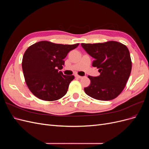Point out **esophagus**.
<instances>
[{
  "label": "esophagus",
  "mask_w": 149,
  "mask_h": 149,
  "mask_svg": "<svg viewBox=\"0 0 149 149\" xmlns=\"http://www.w3.org/2000/svg\"><path fill=\"white\" fill-rule=\"evenodd\" d=\"M75 77L80 79V78H82V76H79V75H78V74H76V75H75Z\"/></svg>",
  "instance_id": "1"
}]
</instances>
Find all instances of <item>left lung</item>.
Here are the masks:
<instances>
[{"label":"left lung","mask_w":149,"mask_h":149,"mask_svg":"<svg viewBox=\"0 0 149 149\" xmlns=\"http://www.w3.org/2000/svg\"><path fill=\"white\" fill-rule=\"evenodd\" d=\"M86 52L94 58L93 66L100 75L88 76L91 84L84 89L89 96L101 101H109L123 91L132 70V61L127 47L116 41L98 43H81Z\"/></svg>","instance_id":"8db88e82"}]
</instances>
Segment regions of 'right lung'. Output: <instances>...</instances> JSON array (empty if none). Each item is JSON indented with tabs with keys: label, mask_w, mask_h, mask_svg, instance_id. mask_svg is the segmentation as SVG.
<instances>
[{
	"label": "right lung",
	"mask_w": 149,
	"mask_h": 149,
	"mask_svg": "<svg viewBox=\"0 0 149 149\" xmlns=\"http://www.w3.org/2000/svg\"><path fill=\"white\" fill-rule=\"evenodd\" d=\"M79 43L63 45L41 41L30 46L22 62L25 83L34 96L42 100L54 101L66 94L73 75L66 76L63 68L64 58Z\"/></svg>",
	"instance_id": "1"
}]
</instances>
